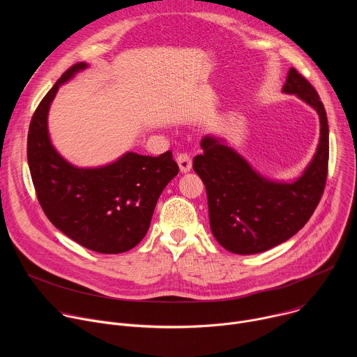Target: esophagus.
<instances>
[{
  "instance_id": "34e87169",
  "label": "esophagus",
  "mask_w": 357,
  "mask_h": 357,
  "mask_svg": "<svg viewBox=\"0 0 357 357\" xmlns=\"http://www.w3.org/2000/svg\"><path fill=\"white\" fill-rule=\"evenodd\" d=\"M176 162H178L179 169H181L182 174L189 172L190 168H192V160H190V157L188 154H179L176 157Z\"/></svg>"
}]
</instances>
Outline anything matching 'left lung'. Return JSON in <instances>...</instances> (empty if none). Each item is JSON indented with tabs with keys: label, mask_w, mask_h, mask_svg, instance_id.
Listing matches in <instances>:
<instances>
[{
	"label": "left lung",
	"mask_w": 357,
	"mask_h": 357,
	"mask_svg": "<svg viewBox=\"0 0 357 357\" xmlns=\"http://www.w3.org/2000/svg\"><path fill=\"white\" fill-rule=\"evenodd\" d=\"M285 94H295L319 116L321 135L308 167L291 182L273 181L254 169L225 138L205 135L193 169L205 183L211 230L218 243L234 254L267 251L296 234L310 220L325 189L329 160V126L312 84L294 68Z\"/></svg>",
	"instance_id": "left-lung-1"
}]
</instances>
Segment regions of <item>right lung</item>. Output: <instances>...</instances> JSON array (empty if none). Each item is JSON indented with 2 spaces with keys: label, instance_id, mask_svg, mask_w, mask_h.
<instances>
[{
  "label": "right lung",
  "instance_id": "add662e5",
  "mask_svg": "<svg viewBox=\"0 0 357 357\" xmlns=\"http://www.w3.org/2000/svg\"><path fill=\"white\" fill-rule=\"evenodd\" d=\"M89 65L69 68L42 98L28 132V165L40 206L65 236L103 254L135 247L146 234L158 197L178 175L172 152L160 157L126 152L112 164L79 168L49 137L47 114L59 87Z\"/></svg>",
  "mask_w": 357,
  "mask_h": 357
}]
</instances>
